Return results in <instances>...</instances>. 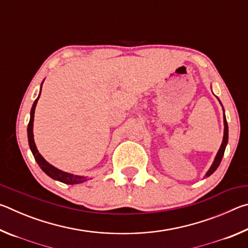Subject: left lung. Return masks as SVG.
<instances>
[{"label":"left lung","mask_w":248,"mask_h":248,"mask_svg":"<svg viewBox=\"0 0 248 248\" xmlns=\"http://www.w3.org/2000/svg\"><path fill=\"white\" fill-rule=\"evenodd\" d=\"M222 108H223V106H222ZM224 111V109H223ZM223 121H224V136H223V141H222V144L220 146L219 151H217V156L215 158V161H213L211 167H210V170L207 171V174H205V177H208V176H210L211 174H213L216 171V170L219 167L220 163L222 161V157H223L224 155V151H225V148H226V144H228V140H229V127H228V123H226V118H225V115L223 117Z\"/></svg>","instance_id":"1"}]
</instances>
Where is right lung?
<instances>
[{"label": "right lung", "mask_w": 248, "mask_h": 248, "mask_svg": "<svg viewBox=\"0 0 248 248\" xmlns=\"http://www.w3.org/2000/svg\"><path fill=\"white\" fill-rule=\"evenodd\" d=\"M44 83V82H43ZM43 86V84H41ZM40 93H41V89H40ZM40 93L39 96L37 97V99L33 102L31 110V120H29L28 124V128H27V134H28V143H29V148H31L33 157H35L36 162L38 163V165L40 166V169L43 170L46 174H47L49 177H51L52 179L59 180V182L64 183V184H69V185H75V184H81L83 182H85L86 177L84 176H78V175H73L70 173H65L63 170H60L56 169V167L52 166L51 164L46 161V159L41 156L40 153L37 150V146L35 144V141H33V132H32V127H33V115H35V108L37 102L40 97Z\"/></svg>", "instance_id": "1"}]
</instances>
